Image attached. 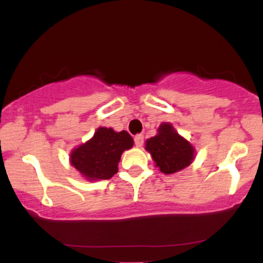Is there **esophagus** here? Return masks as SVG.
I'll list each match as a JSON object with an SVG mask.
<instances>
[{
	"mask_svg": "<svg viewBox=\"0 0 263 263\" xmlns=\"http://www.w3.org/2000/svg\"><path fill=\"white\" fill-rule=\"evenodd\" d=\"M135 144L137 147H141L143 144V135H137L135 137Z\"/></svg>",
	"mask_w": 263,
	"mask_h": 263,
	"instance_id": "34e87169",
	"label": "esophagus"
}]
</instances>
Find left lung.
Listing matches in <instances>:
<instances>
[{
    "mask_svg": "<svg viewBox=\"0 0 263 263\" xmlns=\"http://www.w3.org/2000/svg\"><path fill=\"white\" fill-rule=\"evenodd\" d=\"M146 149L162 173L173 174L188 167L194 159L195 149L178 135L171 123H162L158 134L146 141Z\"/></svg>",
    "mask_w": 263,
    "mask_h": 263,
    "instance_id": "8db88e82",
    "label": "left lung"
}]
</instances>
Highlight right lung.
Returning a JSON list of instances; mask_svg holds the SVG:
<instances>
[{
  "label": "right lung",
  "instance_id": "add662e5",
  "mask_svg": "<svg viewBox=\"0 0 263 263\" xmlns=\"http://www.w3.org/2000/svg\"><path fill=\"white\" fill-rule=\"evenodd\" d=\"M132 146L134 138L128 132L99 127L91 140L73 149L70 163L86 179H110L119 171L117 165L123 151L132 148Z\"/></svg>",
  "mask_w": 263,
  "mask_h": 263
}]
</instances>
